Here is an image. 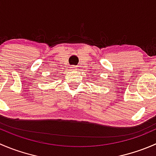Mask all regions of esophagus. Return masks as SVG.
I'll use <instances>...</instances> for the list:
<instances>
[{"label": "esophagus", "mask_w": 156, "mask_h": 156, "mask_svg": "<svg viewBox=\"0 0 156 156\" xmlns=\"http://www.w3.org/2000/svg\"><path fill=\"white\" fill-rule=\"evenodd\" d=\"M70 68H71L70 69L72 71V72H76V71L78 69L77 66H72V67H70Z\"/></svg>", "instance_id": "esophagus-1"}]
</instances>
